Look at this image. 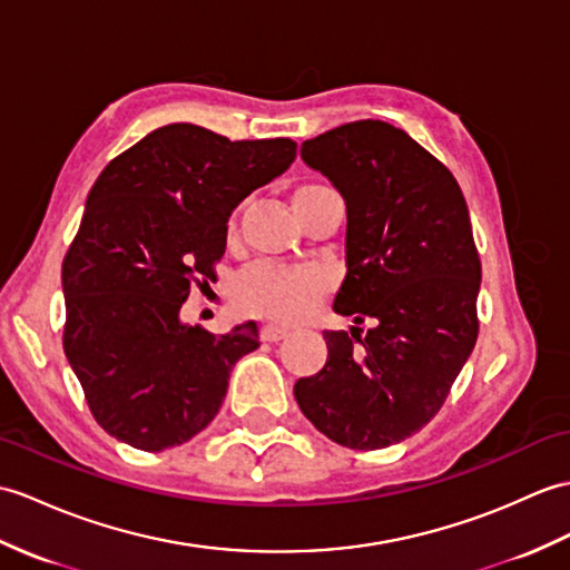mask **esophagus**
Masks as SVG:
<instances>
[{"mask_svg": "<svg viewBox=\"0 0 570 570\" xmlns=\"http://www.w3.org/2000/svg\"><path fill=\"white\" fill-rule=\"evenodd\" d=\"M288 335V330L286 327H279V325H262V330H259V337L264 340V342H279V340H284Z\"/></svg>", "mask_w": 570, "mask_h": 570, "instance_id": "obj_1", "label": "esophagus"}]
</instances>
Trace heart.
I'll return each instance as SVG.
<instances>
[{
	"label": "heart",
	"mask_w": 570,
	"mask_h": 570,
	"mask_svg": "<svg viewBox=\"0 0 570 570\" xmlns=\"http://www.w3.org/2000/svg\"><path fill=\"white\" fill-rule=\"evenodd\" d=\"M330 191L323 184H306L294 194V202ZM327 282L313 269H288L276 264H255L240 276L235 291L237 308L247 315L276 323H294L317 306Z\"/></svg>",
	"instance_id": "b5f03b06"
}]
</instances>
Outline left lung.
Here are the masks:
<instances>
[{
    "instance_id": "obj_1",
    "label": "left lung",
    "mask_w": 570,
    "mask_h": 570,
    "mask_svg": "<svg viewBox=\"0 0 570 570\" xmlns=\"http://www.w3.org/2000/svg\"><path fill=\"white\" fill-rule=\"evenodd\" d=\"M301 157L345 198L347 274L333 311L354 325L325 330L327 362L296 381V403L342 446L399 444L436 415L479 337L464 194L405 130L374 118L306 140Z\"/></svg>"
}]
</instances>
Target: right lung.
Masks as SVG:
<instances>
[{
    "instance_id": "obj_1",
    "label": "right lung",
    "mask_w": 570,
    "mask_h": 570,
    "mask_svg": "<svg viewBox=\"0 0 570 570\" xmlns=\"http://www.w3.org/2000/svg\"><path fill=\"white\" fill-rule=\"evenodd\" d=\"M288 138L228 140L194 124L153 130L104 167L62 262L65 356L99 425L142 452L179 446L223 405L257 323L225 335L181 321L214 282L228 218L296 160Z\"/></svg>"
}]
</instances>
